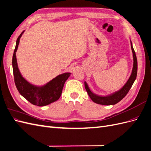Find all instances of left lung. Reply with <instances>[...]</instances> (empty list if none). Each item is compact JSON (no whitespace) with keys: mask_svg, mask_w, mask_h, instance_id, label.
Returning <instances> with one entry per match:
<instances>
[{"mask_svg":"<svg viewBox=\"0 0 151 151\" xmlns=\"http://www.w3.org/2000/svg\"><path fill=\"white\" fill-rule=\"evenodd\" d=\"M130 43L134 58L133 68H132V74L129 77V80L127 81L126 84L123 86L119 91H118L116 92L113 93L109 95L106 96H101L96 95L94 94L93 92H91V91L90 90L88 86V84L86 83V82H84V86L87 93H88V95L89 96L90 98L92 99V101H94V103L102 105L115 104L117 103L120 101L127 94V93H129V90L132 88V85H133L134 81L136 79L137 74V60L135 52L134 51L133 46H132V42Z\"/></svg>","mask_w":151,"mask_h":151,"instance_id":"left-lung-1","label":"left lung"}]
</instances>
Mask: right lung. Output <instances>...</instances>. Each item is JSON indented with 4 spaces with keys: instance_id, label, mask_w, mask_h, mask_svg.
I'll return each instance as SVG.
<instances>
[{
    "instance_id": "right-lung-1",
    "label": "right lung",
    "mask_w": 151,
    "mask_h": 151,
    "mask_svg": "<svg viewBox=\"0 0 151 151\" xmlns=\"http://www.w3.org/2000/svg\"><path fill=\"white\" fill-rule=\"evenodd\" d=\"M23 33L24 31L17 39L12 57V69L14 83L21 95L31 104L38 106H46L57 101L60 97L63 86L69 77L70 73L66 72L58 75L42 86H36L28 83L20 73L16 56L19 40Z\"/></svg>"
}]
</instances>
